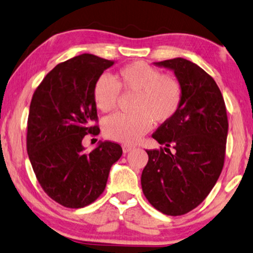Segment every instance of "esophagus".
Segmentation results:
<instances>
[{
    "mask_svg": "<svg viewBox=\"0 0 253 253\" xmlns=\"http://www.w3.org/2000/svg\"><path fill=\"white\" fill-rule=\"evenodd\" d=\"M122 150L124 153H127V152H130L131 150H133V147H131V145H127V144H124V145H122Z\"/></svg>",
    "mask_w": 253,
    "mask_h": 253,
    "instance_id": "obj_1",
    "label": "esophagus"
}]
</instances>
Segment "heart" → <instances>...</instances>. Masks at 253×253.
I'll use <instances>...</instances> for the list:
<instances>
[{
  "label": "heart",
  "instance_id": "b5f03b06",
  "mask_svg": "<svg viewBox=\"0 0 253 253\" xmlns=\"http://www.w3.org/2000/svg\"><path fill=\"white\" fill-rule=\"evenodd\" d=\"M120 91L135 92L131 114L117 113L103 123L106 138L120 143H135L151 129L152 122L166 123L174 117L182 102V85L171 74L142 61L120 69L114 80L101 75L93 86V100L102 112H110L118 104Z\"/></svg>",
  "mask_w": 253,
  "mask_h": 253
}]
</instances>
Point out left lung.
Segmentation results:
<instances>
[{
	"label": "left lung",
	"mask_w": 253,
	"mask_h": 253,
	"mask_svg": "<svg viewBox=\"0 0 253 253\" xmlns=\"http://www.w3.org/2000/svg\"><path fill=\"white\" fill-rule=\"evenodd\" d=\"M154 65L173 71L183 96L174 117L152 134L165 148L147 150L149 161L141 185L157 210L182 215L205 200L222 171L229 127L227 110L214 80L196 63L175 57L154 62Z\"/></svg>",
	"instance_id": "8db88e82"
}]
</instances>
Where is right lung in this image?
<instances>
[{
    "label": "right lung",
    "instance_id": "right-lung-1",
    "mask_svg": "<svg viewBox=\"0 0 253 253\" xmlns=\"http://www.w3.org/2000/svg\"><path fill=\"white\" fill-rule=\"evenodd\" d=\"M114 64L88 53L57 64L35 90L30 105L26 149L39 183L66 208H83L104 191L109 173L122 156L120 144L100 141L84 152L86 134H99L93 86Z\"/></svg>",
    "mask_w": 253,
    "mask_h": 253
}]
</instances>
